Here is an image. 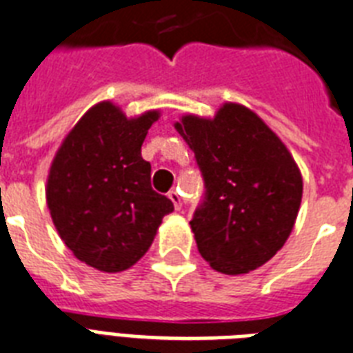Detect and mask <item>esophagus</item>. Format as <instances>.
I'll return each instance as SVG.
<instances>
[{
    "label": "esophagus",
    "instance_id": "1",
    "mask_svg": "<svg viewBox=\"0 0 353 353\" xmlns=\"http://www.w3.org/2000/svg\"><path fill=\"white\" fill-rule=\"evenodd\" d=\"M169 199H171V202L174 204V210H180V208H182V199H180L179 191L176 190L169 191Z\"/></svg>",
    "mask_w": 353,
    "mask_h": 353
}]
</instances>
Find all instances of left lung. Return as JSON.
<instances>
[{
  "label": "left lung",
  "instance_id": "8db88e82",
  "mask_svg": "<svg viewBox=\"0 0 353 353\" xmlns=\"http://www.w3.org/2000/svg\"><path fill=\"white\" fill-rule=\"evenodd\" d=\"M174 128L195 152L204 196L191 230L223 274L267 263L288 241L302 201L291 152L252 110L226 103L214 119L185 116Z\"/></svg>",
  "mask_w": 353,
  "mask_h": 353
}]
</instances>
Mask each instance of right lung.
Here are the masks:
<instances>
[{
  "instance_id": "1",
  "label": "right lung",
  "mask_w": 353,
  "mask_h": 353,
  "mask_svg": "<svg viewBox=\"0 0 353 353\" xmlns=\"http://www.w3.org/2000/svg\"><path fill=\"white\" fill-rule=\"evenodd\" d=\"M158 112L127 119L112 103L90 108L68 134L48 179V206L62 241L105 272L132 267L149 250L173 202L151 188L141 145Z\"/></svg>"
}]
</instances>
